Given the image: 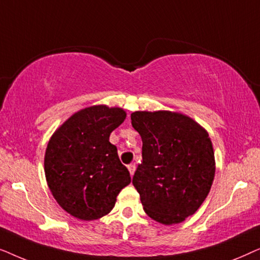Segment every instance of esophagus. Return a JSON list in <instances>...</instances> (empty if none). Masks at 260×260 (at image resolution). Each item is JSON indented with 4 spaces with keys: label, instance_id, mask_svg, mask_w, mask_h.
Masks as SVG:
<instances>
[{
    "label": "esophagus",
    "instance_id": "esophagus-1",
    "mask_svg": "<svg viewBox=\"0 0 260 260\" xmlns=\"http://www.w3.org/2000/svg\"><path fill=\"white\" fill-rule=\"evenodd\" d=\"M127 169H129L130 175L134 176L135 172H136V166H135V165H129V166H127Z\"/></svg>",
    "mask_w": 260,
    "mask_h": 260
}]
</instances>
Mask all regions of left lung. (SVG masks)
Returning a JSON list of instances; mask_svg holds the SVG:
<instances>
[{"instance_id": "8db88e82", "label": "left lung", "mask_w": 260, "mask_h": 260, "mask_svg": "<svg viewBox=\"0 0 260 260\" xmlns=\"http://www.w3.org/2000/svg\"><path fill=\"white\" fill-rule=\"evenodd\" d=\"M131 124L143 143L133 183L144 212L165 225L183 221L205 201L214 179L208 134L189 117L170 111H136Z\"/></svg>"}]
</instances>
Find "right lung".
I'll return each mask as SVG.
<instances>
[{
  "label": "right lung",
  "instance_id": "1",
  "mask_svg": "<svg viewBox=\"0 0 260 260\" xmlns=\"http://www.w3.org/2000/svg\"><path fill=\"white\" fill-rule=\"evenodd\" d=\"M119 108L91 106L66 120L46 149L45 174L56 202L78 219L95 220L111 212L131 182L110 134L125 119Z\"/></svg>",
  "mask_w": 260,
  "mask_h": 260
}]
</instances>
